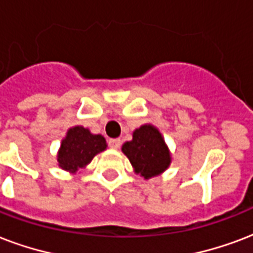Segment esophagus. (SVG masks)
I'll list each match as a JSON object with an SVG mask.
<instances>
[{
    "label": "esophagus",
    "instance_id": "obj_1",
    "mask_svg": "<svg viewBox=\"0 0 253 253\" xmlns=\"http://www.w3.org/2000/svg\"><path fill=\"white\" fill-rule=\"evenodd\" d=\"M109 146L114 150L121 147V139H109Z\"/></svg>",
    "mask_w": 253,
    "mask_h": 253
}]
</instances>
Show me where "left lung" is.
<instances>
[{"mask_svg": "<svg viewBox=\"0 0 253 253\" xmlns=\"http://www.w3.org/2000/svg\"><path fill=\"white\" fill-rule=\"evenodd\" d=\"M123 154L128 158L134 172L150 179L169 169L171 154L157 127L143 125L132 132V140L122 146Z\"/></svg>", "mask_w": 253, "mask_h": 253, "instance_id": "8db88e82", "label": "left lung"}]
</instances>
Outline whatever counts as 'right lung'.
I'll return each mask as SVG.
<instances>
[{
    "instance_id": "obj_1",
    "label": "right lung",
    "mask_w": 253,
    "mask_h": 253,
    "mask_svg": "<svg viewBox=\"0 0 253 253\" xmlns=\"http://www.w3.org/2000/svg\"><path fill=\"white\" fill-rule=\"evenodd\" d=\"M107 147L102 135L91 134L88 128L82 126L71 127L61 142L58 151V166L65 171L75 173L84 169L96 154L105 151Z\"/></svg>"
}]
</instances>
